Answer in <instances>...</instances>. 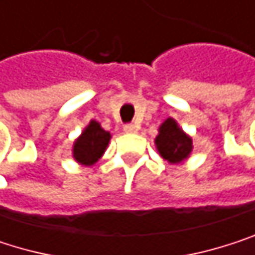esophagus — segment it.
<instances>
[{
  "mask_svg": "<svg viewBox=\"0 0 255 255\" xmlns=\"http://www.w3.org/2000/svg\"><path fill=\"white\" fill-rule=\"evenodd\" d=\"M124 131H125V133H128V134L137 133V127L133 125V124H127V125H124Z\"/></svg>",
  "mask_w": 255,
  "mask_h": 255,
  "instance_id": "esophagus-1",
  "label": "esophagus"
}]
</instances>
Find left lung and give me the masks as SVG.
Wrapping results in <instances>:
<instances>
[{
    "instance_id": "obj_1",
    "label": "left lung",
    "mask_w": 255,
    "mask_h": 255,
    "mask_svg": "<svg viewBox=\"0 0 255 255\" xmlns=\"http://www.w3.org/2000/svg\"><path fill=\"white\" fill-rule=\"evenodd\" d=\"M154 142L158 154L170 164L185 161L193 152V139L181 128L173 118H167L158 127V136Z\"/></svg>"
}]
</instances>
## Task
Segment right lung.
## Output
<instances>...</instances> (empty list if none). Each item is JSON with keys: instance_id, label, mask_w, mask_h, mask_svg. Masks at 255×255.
I'll return each instance as SVG.
<instances>
[{"instance_id": "1", "label": "right lung", "mask_w": 255, "mask_h": 255, "mask_svg": "<svg viewBox=\"0 0 255 255\" xmlns=\"http://www.w3.org/2000/svg\"><path fill=\"white\" fill-rule=\"evenodd\" d=\"M110 137V133L103 128L100 122L91 119L83 128L82 134L73 143V158L82 166L95 164L106 152Z\"/></svg>"}]
</instances>
